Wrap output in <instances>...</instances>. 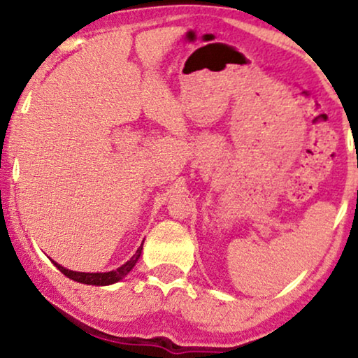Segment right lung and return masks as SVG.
I'll return each instance as SVG.
<instances>
[{"mask_svg":"<svg viewBox=\"0 0 358 358\" xmlns=\"http://www.w3.org/2000/svg\"><path fill=\"white\" fill-rule=\"evenodd\" d=\"M141 249H143V244L136 249V252L134 254V257L130 259V261H127L124 266H120L119 268H115V271H110V272H96V273H87V272H75V271H68V268L62 267L60 264H57L55 261H52L55 264L58 271H60L63 275H66L68 278H71V280L75 282H80V283H85V285H110V283H115L124 278L127 273H129L134 266L136 264V261L140 259V254H141Z\"/></svg>","mask_w":358,"mask_h":358,"instance_id":"right-lung-1","label":"right lung"}]
</instances>
